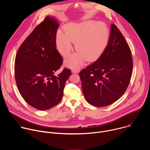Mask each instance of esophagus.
Returning <instances> with one entry per match:
<instances>
[{"mask_svg":"<svg viewBox=\"0 0 150 150\" xmlns=\"http://www.w3.org/2000/svg\"><path fill=\"white\" fill-rule=\"evenodd\" d=\"M79 71H80L79 69H73L72 71V73H75V74H77V73H79Z\"/></svg>","mask_w":150,"mask_h":150,"instance_id":"esophagus-1","label":"esophagus"}]
</instances>
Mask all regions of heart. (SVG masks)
<instances>
[{"label": "heart", "mask_w": 150, "mask_h": 150, "mask_svg": "<svg viewBox=\"0 0 150 150\" xmlns=\"http://www.w3.org/2000/svg\"><path fill=\"white\" fill-rule=\"evenodd\" d=\"M65 34L59 31L56 43L60 54L68 57L73 50L75 42L77 52L65 61V65L72 69L81 67L87 60L93 62L99 58L109 43L110 32L105 24L88 21L81 24H72L65 28Z\"/></svg>", "instance_id": "heart-1"}]
</instances>
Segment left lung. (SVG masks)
<instances>
[{"mask_svg":"<svg viewBox=\"0 0 150 150\" xmlns=\"http://www.w3.org/2000/svg\"><path fill=\"white\" fill-rule=\"evenodd\" d=\"M132 67L130 48L117 27L111 24L109 43L105 51L94 63L79 73L85 98L96 107L115 103L129 85Z\"/></svg>","mask_w":150,"mask_h":150,"instance_id":"left-lung-1","label":"left lung"}]
</instances>
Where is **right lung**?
Segmentation results:
<instances>
[{"mask_svg": "<svg viewBox=\"0 0 150 150\" xmlns=\"http://www.w3.org/2000/svg\"><path fill=\"white\" fill-rule=\"evenodd\" d=\"M59 21L47 16L19 47L15 61L17 87L25 101L39 110H46L62 100L65 82L71 71L59 74L63 59L56 49Z\"/></svg>", "mask_w": 150, "mask_h": 150, "instance_id": "obj_1", "label": "right lung"}]
</instances>
